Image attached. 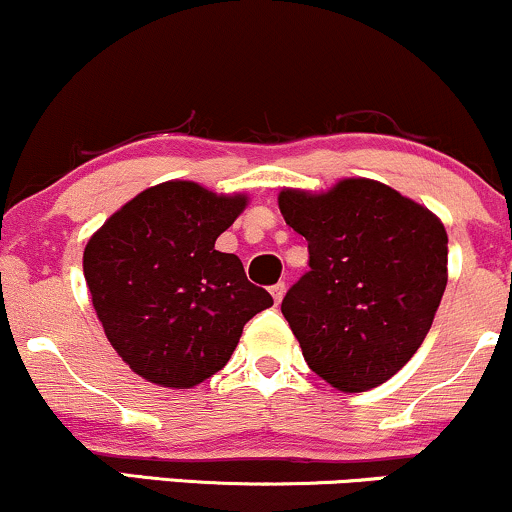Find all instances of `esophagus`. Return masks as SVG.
Returning a JSON list of instances; mask_svg holds the SVG:
<instances>
[{
	"label": "esophagus",
	"mask_w": 512,
	"mask_h": 512,
	"mask_svg": "<svg viewBox=\"0 0 512 512\" xmlns=\"http://www.w3.org/2000/svg\"><path fill=\"white\" fill-rule=\"evenodd\" d=\"M271 295H273L275 304H280V302H283V297H285V283H278V285H273V287H271Z\"/></svg>",
	"instance_id": "34e87169"
}]
</instances>
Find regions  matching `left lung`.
<instances>
[{
    "mask_svg": "<svg viewBox=\"0 0 512 512\" xmlns=\"http://www.w3.org/2000/svg\"><path fill=\"white\" fill-rule=\"evenodd\" d=\"M309 271L287 290V324L314 372L341 392L396 375L430 331L447 285V234L433 212L370 179L329 193L283 191Z\"/></svg>",
    "mask_w": 512,
    "mask_h": 512,
    "instance_id": "1",
    "label": "left lung"
}]
</instances>
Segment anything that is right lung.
<instances>
[{"instance_id":"add662e5","label":"right lung","mask_w":512,"mask_h":512,"mask_svg":"<svg viewBox=\"0 0 512 512\" xmlns=\"http://www.w3.org/2000/svg\"><path fill=\"white\" fill-rule=\"evenodd\" d=\"M244 195L166 181L125 203L84 249V278L111 346L145 380L188 389L227 365L244 324L273 304L215 241Z\"/></svg>"}]
</instances>
